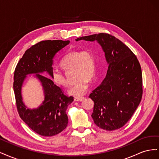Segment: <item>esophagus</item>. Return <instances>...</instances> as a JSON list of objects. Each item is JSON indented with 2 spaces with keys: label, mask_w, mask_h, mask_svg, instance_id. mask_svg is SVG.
<instances>
[{
  "label": "esophagus",
  "mask_w": 159,
  "mask_h": 159,
  "mask_svg": "<svg viewBox=\"0 0 159 159\" xmlns=\"http://www.w3.org/2000/svg\"><path fill=\"white\" fill-rule=\"evenodd\" d=\"M84 99V97H78L74 98V101H75V102H81V101H83Z\"/></svg>",
  "instance_id": "1"
}]
</instances>
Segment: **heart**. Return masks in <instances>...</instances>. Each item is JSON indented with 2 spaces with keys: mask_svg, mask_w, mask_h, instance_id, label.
Returning a JSON list of instances; mask_svg holds the SVG:
<instances>
[{
  "mask_svg": "<svg viewBox=\"0 0 159 159\" xmlns=\"http://www.w3.org/2000/svg\"><path fill=\"white\" fill-rule=\"evenodd\" d=\"M64 70L74 69L75 82L68 89V93L74 96L85 93L89 86V80H92L96 74L95 58L93 52L89 49L77 50L68 52L61 61ZM51 79L55 84L66 87L68 81L62 72L54 70L51 73Z\"/></svg>",
  "mask_w": 159,
  "mask_h": 159,
  "instance_id": "obj_1",
  "label": "heart"
}]
</instances>
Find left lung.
<instances>
[{
  "label": "left lung",
  "instance_id": "1",
  "mask_svg": "<svg viewBox=\"0 0 159 159\" xmlns=\"http://www.w3.org/2000/svg\"><path fill=\"white\" fill-rule=\"evenodd\" d=\"M97 41L109 65L103 81L89 95L94 102L91 117L96 125L107 131L125 125L138 107L143 95V78L136 56L117 38L99 33L77 38Z\"/></svg>",
  "mask_w": 159,
  "mask_h": 159
}]
</instances>
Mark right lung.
I'll return each mask as SVG.
<instances>
[{"instance_id":"add662e5","label":"right lung","mask_w":159,"mask_h":159,"mask_svg":"<svg viewBox=\"0 0 159 159\" xmlns=\"http://www.w3.org/2000/svg\"><path fill=\"white\" fill-rule=\"evenodd\" d=\"M69 43V40L38 42L25 52L14 70L13 88L18 114L32 131L44 137L56 135L68 126L66 109L74 98L64 95L52 79L41 74L45 72L51 77L53 59L56 54ZM29 74H36L42 84L45 94L44 102L38 108L32 110L26 107L21 94L23 81Z\"/></svg>"}]
</instances>
